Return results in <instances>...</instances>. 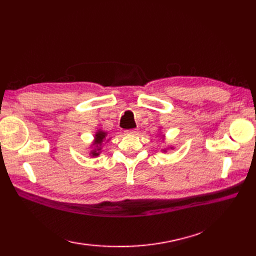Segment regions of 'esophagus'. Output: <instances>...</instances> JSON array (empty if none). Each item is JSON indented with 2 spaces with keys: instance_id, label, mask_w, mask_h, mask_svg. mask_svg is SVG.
<instances>
[{
  "instance_id": "obj_1",
  "label": "esophagus",
  "mask_w": 256,
  "mask_h": 256,
  "mask_svg": "<svg viewBox=\"0 0 256 256\" xmlns=\"http://www.w3.org/2000/svg\"><path fill=\"white\" fill-rule=\"evenodd\" d=\"M126 134H138V129H130L125 131Z\"/></svg>"
}]
</instances>
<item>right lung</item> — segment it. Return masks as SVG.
Instances as JSON below:
<instances>
[{
    "instance_id": "1",
    "label": "right lung",
    "mask_w": 256,
    "mask_h": 256,
    "mask_svg": "<svg viewBox=\"0 0 256 256\" xmlns=\"http://www.w3.org/2000/svg\"><path fill=\"white\" fill-rule=\"evenodd\" d=\"M106 132H102V131H98V132L95 134V142H94V145L97 146V150H94L92 152V157H96V156H98V154H99V150H102L99 146L102 145V141H104V138H106Z\"/></svg>"
}]
</instances>
